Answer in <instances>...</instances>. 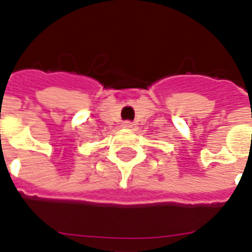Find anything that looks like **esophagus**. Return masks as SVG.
I'll return each instance as SVG.
<instances>
[{"instance_id": "esophagus-1", "label": "esophagus", "mask_w": 252, "mask_h": 252, "mask_svg": "<svg viewBox=\"0 0 252 252\" xmlns=\"http://www.w3.org/2000/svg\"><path fill=\"white\" fill-rule=\"evenodd\" d=\"M122 127L126 128V130H130V128H133V124H131L130 121H126V122L122 124Z\"/></svg>"}]
</instances>
